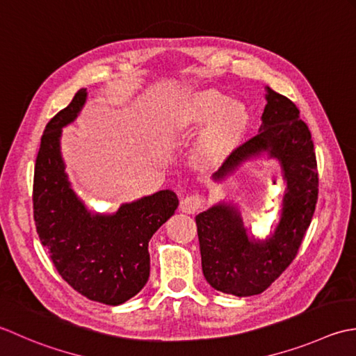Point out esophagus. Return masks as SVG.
<instances>
[{"label":"esophagus","instance_id":"34e87169","mask_svg":"<svg viewBox=\"0 0 356 356\" xmlns=\"http://www.w3.org/2000/svg\"><path fill=\"white\" fill-rule=\"evenodd\" d=\"M202 202H204V198H202L201 195H198V193L187 195L186 198L181 200V202H179V210H181V212L191 215V213L198 212V209H201Z\"/></svg>","mask_w":356,"mask_h":356}]
</instances>
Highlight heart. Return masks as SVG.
<instances>
[{
    "instance_id": "obj_1",
    "label": "heart",
    "mask_w": 356,
    "mask_h": 356,
    "mask_svg": "<svg viewBox=\"0 0 356 356\" xmlns=\"http://www.w3.org/2000/svg\"><path fill=\"white\" fill-rule=\"evenodd\" d=\"M249 115L238 101L215 89L187 93L172 115V132L183 135L207 124L193 146V158L201 165L220 164L248 126Z\"/></svg>"
}]
</instances>
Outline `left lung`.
Here are the masks:
<instances>
[{
	"label": "left lung",
	"instance_id": "left-lung-1",
	"mask_svg": "<svg viewBox=\"0 0 356 356\" xmlns=\"http://www.w3.org/2000/svg\"><path fill=\"white\" fill-rule=\"evenodd\" d=\"M266 92L258 135L232 152L212 179L222 183L244 163L263 155L277 159L286 183L280 221L269 236L258 238L244 226L234 202L220 201L195 216L204 278L213 289L235 296L264 292L287 269L310 226L318 200L310 130L292 101L270 87Z\"/></svg>",
	"mask_w": 356,
	"mask_h": 356
}]
</instances>
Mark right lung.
<instances>
[{
  "mask_svg": "<svg viewBox=\"0 0 356 356\" xmlns=\"http://www.w3.org/2000/svg\"><path fill=\"white\" fill-rule=\"evenodd\" d=\"M87 89L47 122L33 177V218L41 244L67 284L92 301L118 306L146 286L149 241L175 213L177 193L165 188L97 213L72 188L61 155L63 129L86 104Z\"/></svg>",
  "mask_w": 356,
  "mask_h": 356,
  "instance_id": "obj_1",
  "label": "right lung"
}]
</instances>
